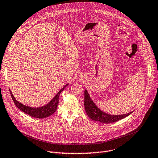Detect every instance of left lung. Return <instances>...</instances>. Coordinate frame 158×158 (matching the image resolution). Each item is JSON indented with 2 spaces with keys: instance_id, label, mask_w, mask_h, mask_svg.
<instances>
[{
  "instance_id": "obj_1",
  "label": "left lung",
  "mask_w": 158,
  "mask_h": 158,
  "mask_svg": "<svg viewBox=\"0 0 158 158\" xmlns=\"http://www.w3.org/2000/svg\"><path fill=\"white\" fill-rule=\"evenodd\" d=\"M84 108L88 116L93 120L98 121L104 123H110L119 121L131 114L133 111L127 114L113 115L103 112L99 109L91 99L87 90L84 91Z\"/></svg>"
}]
</instances>
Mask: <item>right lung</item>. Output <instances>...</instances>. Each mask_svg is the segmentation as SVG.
<instances>
[{
	"label": "right lung",
	"mask_w": 158,
	"mask_h": 158,
	"mask_svg": "<svg viewBox=\"0 0 158 158\" xmlns=\"http://www.w3.org/2000/svg\"><path fill=\"white\" fill-rule=\"evenodd\" d=\"M67 85H68V84L64 85V86L59 91V92L55 95V96L47 105L39 107V108H32V107L27 106L26 105L21 104V103L17 101L16 99L14 97L10 90V89L9 90H10V93L14 104L16 105V106L20 110H21L22 111L27 114L28 115H30L31 117H33L36 118H44L52 115V114H53L55 112V111L56 110L57 106H58V104H59L60 94L64 89V88L67 86Z\"/></svg>",
	"instance_id": "1"
}]
</instances>
